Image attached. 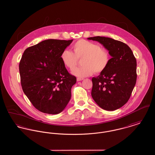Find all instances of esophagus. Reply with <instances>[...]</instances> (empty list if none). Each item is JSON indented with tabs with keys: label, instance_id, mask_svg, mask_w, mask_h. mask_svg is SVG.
Listing matches in <instances>:
<instances>
[{
	"label": "esophagus",
	"instance_id": "esophagus-1",
	"mask_svg": "<svg viewBox=\"0 0 155 155\" xmlns=\"http://www.w3.org/2000/svg\"><path fill=\"white\" fill-rule=\"evenodd\" d=\"M84 79L83 78H77V81H83Z\"/></svg>",
	"mask_w": 155,
	"mask_h": 155
}]
</instances>
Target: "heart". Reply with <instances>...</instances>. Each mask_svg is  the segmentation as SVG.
I'll list each match as a JSON object with an SVG mask.
<instances>
[{
  "label": "heart",
  "mask_w": 155,
  "mask_h": 155,
  "mask_svg": "<svg viewBox=\"0 0 155 155\" xmlns=\"http://www.w3.org/2000/svg\"><path fill=\"white\" fill-rule=\"evenodd\" d=\"M73 52L64 49L61 59L67 68L73 70L77 66L79 59H81L83 65L74 69L72 74L78 77H86L94 73L100 74L106 70L109 64L110 57L107 49L100 47L97 44L81 40L72 47Z\"/></svg>",
  "instance_id": "heart-1"
}]
</instances>
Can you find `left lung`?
<instances>
[{"label":"left lung","instance_id":"left-lung-1","mask_svg":"<svg viewBox=\"0 0 155 155\" xmlns=\"http://www.w3.org/2000/svg\"><path fill=\"white\" fill-rule=\"evenodd\" d=\"M87 39L101 44L112 57L106 70L92 78L91 96L105 110L118 109L127 103L136 84V58L130 48L121 41L100 36Z\"/></svg>","mask_w":155,"mask_h":155}]
</instances>
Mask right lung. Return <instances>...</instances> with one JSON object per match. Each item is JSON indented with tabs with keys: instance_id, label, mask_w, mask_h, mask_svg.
<instances>
[{
	"instance_id": "1",
	"label": "right lung",
	"mask_w": 155,
	"mask_h": 155,
	"mask_svg": "<svg viewBox=\"0 0 155 155\" xmlns=\"http://www.w3.org/2000/svg\"><path fill=\"white\" fill-rule=\"evenodd\" d=\"M73 40L49 39L25 49L19 64L23 90L42 113L62 112L71 98L76 78L69 74L61 59Z\"/></svg>"
}]
</instances>
